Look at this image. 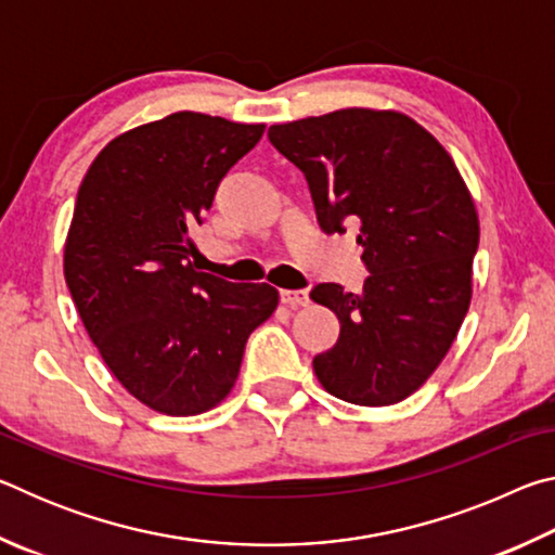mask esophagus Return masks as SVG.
I'll return each mask as SVG.
<instances>
[{"instance_id":"34e87169","label":"esophagus","mask_w":555,"mask_h":555,"mask_svg":"<svg viewBox=\"0 0 555 555\" xmlns=\"http://www.w3.org/2000/svg\"><path fill=\"white\" fill-rule=\"evenodd\" d=\"M281 300H284L286 306H308V304H311V296H308L306 288H300V291H281Z\"/></svg>"}]
</instances>
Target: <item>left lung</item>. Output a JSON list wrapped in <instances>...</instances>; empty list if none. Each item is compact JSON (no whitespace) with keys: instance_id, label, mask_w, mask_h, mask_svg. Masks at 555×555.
<instances>
[{"instance_id":"1","label":"left lung","mask_w":555,"mask_h":555,"mask_svg":"<svg viewBox=\"0 0 555 555\" xmlns=\"http://www.w3.org/2000/svg\"><path fill=\"white\" fill-rule=\"evenodd\" d=\"M269 142L304 171L318 222L360 228V294L318 284L315 304L340 337L313 370L337 399L389 406L416 391L465 321L480 244L475 203L453 158L399 112L337 109L269 127Z\"/></svg>"}]
</instances>
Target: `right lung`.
<instances>
[{
  "label": "right lung",
  "instance_id": "1",
  "mask_svg": "<svg viewBox=\"0 0 555 555\" xmlns=\"http://www.w3.org/2000/svg\"><path fill=\"white\" fill-rule=\"evenodd\" d=\"M264 125L176 112L102 149L75 201L65 284L90 340L131 397L195 416L228 397L247 337L279 291L195 271L188 232Z\"/></svg>",
  "mask_w": 555,
  "mask_h": 555
}]
</instances>
